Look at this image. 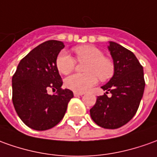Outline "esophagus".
<instances>
[{"mask_svg":"<svg viewBox=\"0 0 157 157\" xmlns=\"http://www.w3.org/2000/svg\"><path fill=\"white\" fill-rule=\"evenodd\" d=\"M73 95H74V97H79V96H82V95H84V93L82 92H73Z\"/></svg>","mask_w":157,"mask_h":157,"instance_id":"34e87169","label":"esophagus"}]
</instances>
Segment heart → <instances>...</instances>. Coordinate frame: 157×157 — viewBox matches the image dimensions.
<instances>
[{"instance_id":"obj_1","label":"heart","mask_w":157,"mask_h":157,"mask_svg":"<svg viewBox=\"0 0 157 157\" xmlns=\"http://www.w3.org/2000/svg\"><path fill=\"white\" fill-rule=\"evenodd\" d=\"M78 61H86L84 67L85 73H75L65 79V85L76 92H85L97 84V79L107 81L114 74L115 66L103 52L94 45H80L73 48ZM76 66V60L66 50L60 51L56 58V67L62 74H69Z\"/></svg>"}]
</instances>
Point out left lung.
Instances as JSON below:
<instances>
[{
	"label": "left lung",
	"instance_id": "obj_1",
	"mask_svg": "<svg viewBox=\"0 0 157 157\" xmlns=\"http://www.w3.org/2000/svg\"><path fill=\"white\" fill-rule=\"evenodd\" d=\"M109 49L115 66L114 74L107 85L101 86L106 93L97 97L90 113L99 126L117 129L137 113L145 81L142 65L132 52L113 42H109ZM109 92L112 94L111 98L106 96Z\"/></svg>",
	"mask_w": 157,
	"mask_h": 157
}]
</instances>
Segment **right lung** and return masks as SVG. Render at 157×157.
<instances>
[{
  "mask_svg": "<svg viewBox=\"0 0 157 157\" xmlns=\"http://www.w3.org/2000/svg\"><path fill=\"white\" fill-rule=\"evenodd\" d=\"M64 48L62 42L46 41L33 48L18 65L13 82V103L19 117L27 126L45 131L64 117L72 90L62 89L63 81L56 67V58ZM49 89L56 90L48 95Z\"/></svg>",
  "mask_w": 157,
  "mask_h": 157,
  "instance_id": "add662e5",
  "label": "right lung"
}]
</instances>
